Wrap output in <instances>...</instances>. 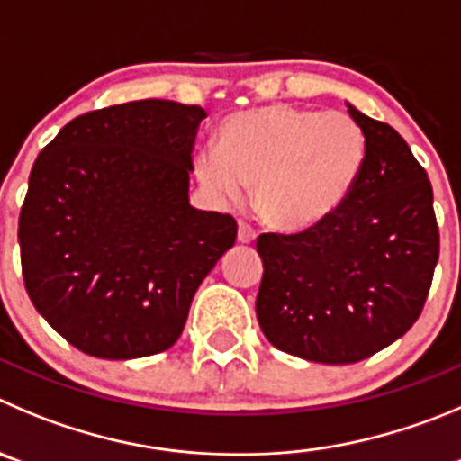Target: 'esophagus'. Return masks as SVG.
Wrapping results in <instances>:
<instances>
[{
  "label": "esophagus",
  "mask_w": 461,
  "mask_h": 461,
  "mask_svg": "<svg viewBox=\"0 0 461 461\" xmlns=\"http://www.w3.org/2000/svg\"><path fill=\"white\" fill-rule=\"evenodd\" d=\"M257 239L255 227L248 225V222H239V243H252Z\"/></svg>",
  "instance_id": "34e87169"
}]
</instances>
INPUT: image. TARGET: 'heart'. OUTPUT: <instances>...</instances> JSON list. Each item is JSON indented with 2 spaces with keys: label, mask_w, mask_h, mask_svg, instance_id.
<instances>
[{
  "label": "heart",
  "mask_w": 461,
  "mask_h": 461,
  "mask_svg": "<svg viewBox=\"0 0 461 461\" xmlns=\"http://www.w3.org/2000/svg\"><path fill=\"white\" fill-rule=\"evenodd\" d=\"M364 161L366 139L350 115L266 104L222 120L218 152L197 157V177L222 197L255 186L266 222L304 230L346 202Z\"/></svg>",
  "instance_id": "b5f03b06"
}]
</instances>
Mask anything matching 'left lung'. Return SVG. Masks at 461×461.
<instances>
[{"label":"left lung","mask_w":461,"mask_h":461,"mask_svg":"<svg viewBox=\"0 0 461 461\" xmlns=\"http://www.w3.org/2000/svg\"><path fill=\"white\" fill-rule=\"evenodd\" d=\"M366 161L337 211L298 234H261L257 318L277 350L355 364L419 321L438 261L432 184L393 127L348 104Z\"/></svg>","instance_id":"1"}]
</instances>
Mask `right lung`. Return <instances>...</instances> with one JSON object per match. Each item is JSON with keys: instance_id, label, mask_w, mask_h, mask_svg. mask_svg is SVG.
Segmentation results:
<instances>
[{"instance_id": "obj_1", "label": "right lung", "mask_w": 461, "mask_h": 461, "mask_svg": "<svg viewBox=\"0 0 461 461\" xmlns=\"http://www.w3.org/2000/svg\"><path fill=\"white\" fill-rule=\"evenodd\" d=\"M202 106L139 100L70 120L29 175L17 240L33 307L100 359L177 341L193 295L236 240L188 202Z\"/></svg>"}]
</instances>
